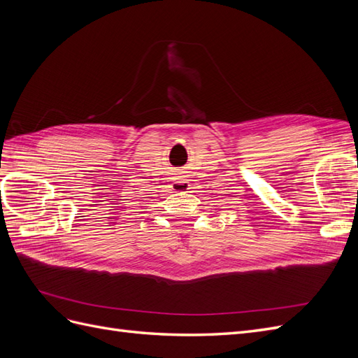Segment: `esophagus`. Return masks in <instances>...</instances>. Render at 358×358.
Segmentation results:
<instances>
[{"label":"esophagus","mask_w":358,"mask_h":358,"mask_svg":"<svg viewBox=\"0 0 358 358\" xmlns=\"http://www.w3.org/2000/svg\"><path fill=\"white\" fill-rule=\"evenodd\" d=\"M173 188H175L176 191H185V189H189V185L187 180H178L173 183Z\"/></svg>","instance_id":"esophagus-1"}]
</instances>
